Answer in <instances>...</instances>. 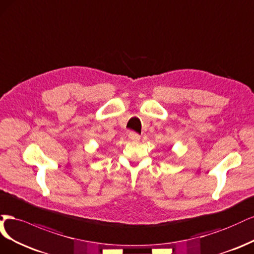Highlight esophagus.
<instances>
[{
	"mask_svg": "<svg viewBox=\"0 0 254 254\" xmlns=\"http://www.w3.org/2000/svg\"><path fill=\"white\" fill-rule=\"evenodd\" d=\"M128 138L130 139V140H133V141H138L139 139H140V135H139L136 132H129Z\"/></svg>",
	"mask_w": 254,
	"mask_h": 254,
	"instance_id": "esophagus-1",
	"label": "esophagus"
}]
</instances>
